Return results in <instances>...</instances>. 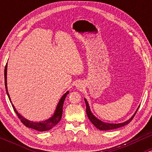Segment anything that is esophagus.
Listing matches in <instances>:
<instances>
[{
  "label": "esophagus",
  "instance_id": "obj_1",
  "mask_svg": "<svg viewBox=\"0 0 152 152\" xmlns=\"http://www.w3.org/2000/svg\"><path fill=\"white\" fill-rule=\"evenodd\" d=\"M81 84H77V86H76V87H78V88H81Z\"/></svg>",
  "mask_w": 152,
  "mask_h": 152
}]
</instances>
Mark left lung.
I'll return each mask as SVG.
<instances>
[{"label": "left lung", "instance_id": "left-lung-1", "mask_svg": "<svg viewBox=\"0 0 152 152\" xmlns=\"http://www.w3.org/2000/svg\"><path fill=\"white\" fill-rule=\"evenodd\" d=\"M84 101H85V103H86V114L87 116H88V118H89V120L91 121V123L93 124L96 127L97 129H99V130H103V131H106V130H111V129H118V128H120V127H122L124 126H125V125L128 124L129 122H131L132 119H133L134 116H135L136 113L137 112V111H136L135 113H134V114L132 116V117L129 118V120H127L125 122H123V123H120V124H109V123H105V122H103L102 121H100V120L98 119L95 116H94L93 114L91 113V111L90 110V108H89V106H88V102L86 101V99H84Z\"/></svg>", "mask_w": 152, "mask_h": 152}]
</instances>
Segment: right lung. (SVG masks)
I'll return each mask as SVG.
<instances>
[{
	"instance_id": "add662e5",
	"label": "right lung",
	"mask_w": 152,
	"mask_h": 152,
	"mask_svg": "<svg viewBox=\"0 0 152 152\" xmlns=\"http://www.w3.org/2000/svg\"><path fill=\"white\" fill-rule=\"evenodd\" d=\"M4 77H5V86H6L7 95H8V98H9V100L10 103H11L12 106H13V109H14L15 114H17V116H18L19 119L20 120V121H21L26 127H28V128H31V129H34L35 130L39 131V132H45V131L51 129L53 127L55 126L57 124L61 121V117H62V114H63V105H64V100H65L66 96H67V94H69V91H67L66 94H64V95L63 96L61 99H60L58 105H57L56 109L55 112H54V114L51 116V117L48 118V119L45 120L44 121H41V122L31 121H29V120H27L24 117H23L21 115L19 114L18 111H16V109H15L14 106H13V104H12L11 101H10L9 94H8V88H7V64L6 65V67H5Z\"/></svg>"
}]
</instances>
